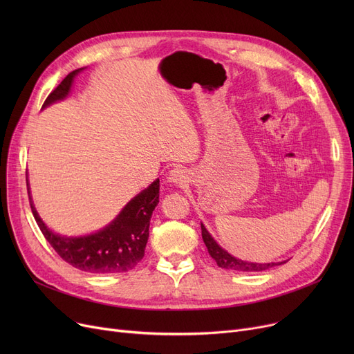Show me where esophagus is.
Wrapping results in <instances>:
<instances>
[{"instance_id": "34e87169", "label": "esophagus", "mask_w": 354, "mask_h": 354, "mask_svg": "<svg viewBox=\"0 0 354 354\" xmlns=\"http://www.w3.org/2000/svg\"><path fill=\"white\" fill-rule=\"evenodd\" d=\"M167 179H169L174 183H176V185H187L189 178H188L187 171L180 169V167H175V169H172L169 172V176H167Z\"/></svg>"}]
</instances>
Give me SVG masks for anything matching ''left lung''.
<instances>
[{"label": "left lung", "instance_id": "obj_1", "mask_svg": "<svg viewBox=\"0 0 354 354\" xmlns=\"http://www.w3.org/2000/svg\"><path fill=\"white\" fill-rule=\"evenodd\" d=\"M201 230H202V239L205 243L209 255L215 259V263L218 264V267L225 268V270H231V271H244V272H252V271H264L268 270L271 267L275 266H281L284 263H268V264H258V263H248V261H243V259H238L235 257H232L231 254H228L225 250H222L214 238L209 235V232L207 231V228L201 224Z\"/></svg>", "mask_w": 354, "mask_h": 354}]
</instances>
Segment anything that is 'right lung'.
Returning a JSON list of instances; mask_svg holds the SVG:
<instances>
[{"label":"right lung","mask_w":354,"mask_h":354,"mask_svg":"<svg viewBox=\"0 0 354 354\" xmlns=\"http://www.w3.org/2000/svg\"><path fill=\"white\" fill-rule=\"evenodd\" d=\"M80 70L83 68L68 73L47 96L43 107L64 99L70 91L73 77ZM28 198L37 225L53 250L66 263L87 272L120 274L135 268L145 255L149 224L159 202V179L130 201L118 218L104 230L80 238H66L53 234L32 207L30 191Z\"/></svg>","instance_id":"obj_1"}]
</instances>
